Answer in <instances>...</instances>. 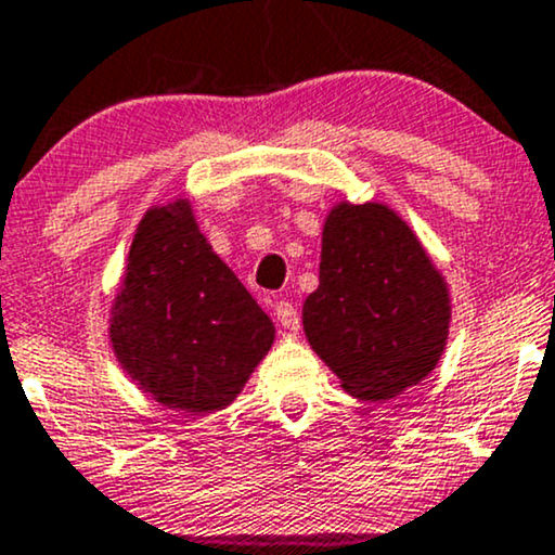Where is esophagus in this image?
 <instances>
[{
    "instance_id": "1",
    "label": "esophagus",
    "mask_w": 555,
    "mask_h": 555,
    "mask_svg": "<svg viewBox=\"0 0 555 555\" xmlns=\"http://www.w3.org/2000/svg\"><path fill=\"white\" fill-rule=\"evenodd\" d=\"M275 317H278L280 325H283L285 330H291V333H296V330L301 327V317H298V311L291 301H278Z\"/></svg>"
}]
</instances>
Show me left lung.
I'll return each instance as SVG.
<instances>
[{
    "mask_svg": "<svg viewBox=\"0 0 555 555\" xmlns=\"http://www.w3.org/2000/svg\"><path fill=\"white\" fill-rule=\"evenodd\" d=\"M448 322L446 280L393 209L344 202L330 211L304 333L344 390L388 401L412 388L438 364Z\"/></svg>",
    "mask_w": 555,
    "mask_h": 555,
    "instance_id": "obj_1",
    "label": "left lung"
}]
</instances>
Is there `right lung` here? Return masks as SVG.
<instances>
[{
  "mask_svg": "<svg viewBox=\"0 0 555 555\" xmlns=\"http://www.w3.org/2000/svg\"><path fill=\"white\" fill-rule=\"evenodd\" d=\"M109 340L141 390L170 409L207 414L244 390L275 327L178 198L139 222Z\"/></svg>",
  "mask_w": 555,
  "mask_h": 555,
  "instance_id": "right-lung-1",
  "label": "right lung"
}]
</instances>
